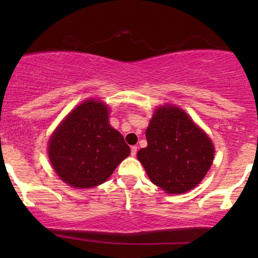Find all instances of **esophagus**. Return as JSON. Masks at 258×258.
I'll use <instances>...</instances> for the list:
<instances>
[{
    "label": "esophagus",
    "instance_id": "1",
    "mask_svg": "<svg viewBox=\"0 0 258 258\" xmlns=\"http://www.w3.org/2000/svg\"><path fill=\"white\" fill-rule=\"evenodd\" d=\"M130 150H132V156H135L136 153H137V147L136 146H133L132 149H130Z\"/></svg>",
    "mask_w": 258,
    "mask_h": 258
}]
</instances>
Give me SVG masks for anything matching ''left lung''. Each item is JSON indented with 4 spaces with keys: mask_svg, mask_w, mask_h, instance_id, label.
Here are the masks:
<instances>
[{
    "mask_svg": "<svg viewBox=\"0 0 258 258\" xmlns=\"http://www.w3.org/2000/svg\"><path fill=\"white\" fill-rule=\"evenodd\" d=\"M148 146L137 158L155 185L168 194L189 191L204 178L214 161L213 142L181 108H157L146 132Z\"/></svg>",
    "mask_w": 258,
    "mask_h": 258,
    "instance_id": "left-lung-1",
    "label": "left lung"
}]
</instances>
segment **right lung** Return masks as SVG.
I'll list each match as a JSON object with an SVG mask.
<instances>
[{
  "instance_id": "1",
  "label": "right lung",
  "mask_w": 258,
  "mask_h": 258,
  "mask_svg": "<svg viewBox=\"0 0 258 258\" xmlns=\"http://www.w3.org/2000/svg\"><path fill=\"white\" fill-rule=\"evenodd\" d=\"M129 154L123 136L109 124L108 105L93 98L70 111L48 143L56 174L79 189L102 184Z\"/></svg>"
}]
</instances>
